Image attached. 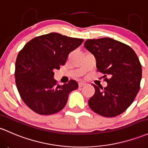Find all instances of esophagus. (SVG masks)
I'll list each match as a JSON object with an SVG mask.
<instances>
[{
	"label": "esophagus",
	"instance_id": "34e87169",
	"mask_svg": "<svg viewBox=\"0 0 148 148\" xmlns=\"http://www.w3.org/2000/svg\"><path fill=\"white\" fill-rule=\"evenodd\" d=\"M86 84H85V83H79V87H83V86H86Z\"/></svg>",
	"mask_w": 148,
	"mask_h": 148
}]
</instances>
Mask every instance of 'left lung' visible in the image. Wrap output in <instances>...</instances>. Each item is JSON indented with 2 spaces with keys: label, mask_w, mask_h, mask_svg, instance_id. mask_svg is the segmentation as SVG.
<instances>
[{
  "label": "left lung",
  "mask_w": 148,
  "mask_h": 148,
  "mask_svg": "<svg viewBox=\"0 0 148 148\" xmlns=\"http://www.w3.org/2000/svg\"><path fill=\"white\" fill-rule=\"evenodd\" d=\"M84 47L95 57L97 70L110 77L105 78L104 88L92 84L95 91L89 107L106 117L123 113L140 90L142 66L137 55L129 45L110 38L88 39Z\"/></svg>",
  "instance_id": "1"
}]
</instances>
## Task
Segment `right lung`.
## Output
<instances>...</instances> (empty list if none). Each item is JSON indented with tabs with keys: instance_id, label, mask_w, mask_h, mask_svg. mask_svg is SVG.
Returning <instances> with one entry per match:
<instances>
[{
	"instance_id": "obj_1",
	"label": "right lung",
	"mask_w": 148,
	"mask_h": 148,
	"mask_svg": "<svg viewBox=\"0 0 148 148\" xmlns=\"http://www.w3.org/2000/svg\"><path fill=\"white\" fill-rule=\"evenodd\" d=\"M84 41L58 33L36 37L20 50L15 62L17 88L24 103L36 113L49 115L62 110L78 83L58 85L54 69L64 65L68 56Z\"/></svg>"
}]
</instances>
